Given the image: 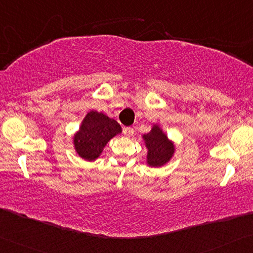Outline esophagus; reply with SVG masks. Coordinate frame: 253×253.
<instances>
[{
	"instance_id": "34e87169",
	"label": "esophagus",
	"mask_w": 253,
	"mask_h": 253,
	"mask_svg": "<svg viewBox=\"0 0 253 253\" xmlns=\"http://www.w3.org/2000/svg\"><path fill=\"white\" fill-rule=\"evenodd\" d=\"M123 133H124V135H126V138H130V137H132V135H133L134 130L132 129V127H124Z\"/></svg>"
}]
</instances>
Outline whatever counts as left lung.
Returning <instances> with one entry per match:
<instances>
[{"mask_svg":"<svg viewBox=\"0 0 253 253\" xmlns=\"http://www.w3.org/2000/svg\"><path fill=\"white\" fill-rule=\"evenodd\" d=\"M142 138L148 149L147 164L151 167H161L170 161L175 151V147L158 124H154L150 132L143 134Z\"/></svg>","mask_w":253,"mask_h":253,"instance_id":"left-lung-1","label":"left lung"}]
</instances>
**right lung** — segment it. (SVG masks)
Returning a JSON list of instances; mask_svg holds the SVG:
<instances>
[{
	"label": "right lung",
	"instance_id": "1",
	"mask_svg": "<svg viewBox=\"0 0 253 253\" xmlns=\"http://www.w3.org/2000/svg\"><path fill=\"white\" fill-rule=\"evenodd\" d=\"M121 132V126L114 119L97 111H90L73 137V145L81 158L92 162L100 156L106 143Z\"/></svg>",
	"mask_w": 253,
	"mask_h": 253
}]
</instances>
